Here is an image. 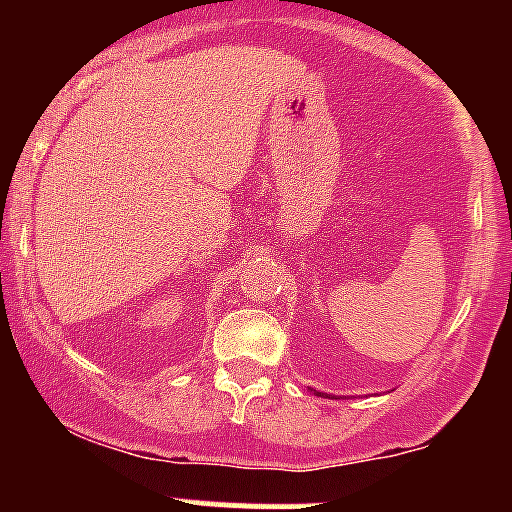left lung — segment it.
I'll return each mask as SVG.
<instances>
[{
	"label": "left lung",
	"instance_id": "left-lung-1",
	"mask_svg": "<svg viewBox=\"0 0 512 512\" xmlns=\"http://www.w3.org/2000/svg\"><path fill=\"white\" fill-rule=\"evenodd\" d=\"M317 395H322V397H327V395H325V392H317Z\"/></svg>",
	"mask_w": 512,
	"mask_h": 512
}]
</instances>
